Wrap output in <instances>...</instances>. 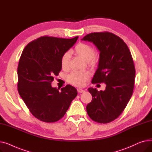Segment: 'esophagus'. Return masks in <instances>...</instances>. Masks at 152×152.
<instances>
[{
	"label": "esophagus",
	"instance_id": "1",
	"mask_svg": "<svg viewBox=\"0 0 152 152\" xmlns=\"http://www.w3.org/2000/svg\"><path fill=\"white\" fill-rule=\"evenodd\" d=\"M77 92H78L79 93H83V92H84V90L81 89H79V88L77 89Z\"/></svg>",
	"mask_w": 152,
	"mask_h": 152
}]
</instances>
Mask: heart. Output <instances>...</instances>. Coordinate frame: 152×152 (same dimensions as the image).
Returning <instances> with one entry per match:
<instances>
[{
    "instance_id": "obj_1",
    "label": "heart",
    "mask_w": 152,
    "mask_h": 152,
    "mask_svg": "<svg viewBox=\"0 0 152 152\" xmlns=\"http://www.w3.org/2000/svg\"><path fill=\"white\" fill-rule=\"evenodd\" d=\"M73 53L87 61L91 67H95L97 65L98 60L94 56L95 50L94 48L85 43L79 42L73 49ZM69 55L68 53H63L61 57V66L64 69H66L69 66ZM90 76L89 73L87 71H73L66 77V81L72 85L77 87L84 86Z\"/></svg>"
}]
</instances>
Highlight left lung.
Here are the masks:
<instances>
[{"mask_svg": "<svg viewBox=\"0 0 152 152\" xmlns=\"http://www.w3.org/2000/svg\"><path fill=\"white\" fill-rule=\"evenodd\" d=\"M82 39L94 43L100 51L92 83L106 84L103 91L88 89L92 99L87 113L95 122L108 123L120 116L132 95L135 75L132 57L123 40L109 32L91 33Z\"/></svg>", "mask_w": 152, "mask_h": 152, "instance_id": "1", "label": "left lung"}]
</instances>
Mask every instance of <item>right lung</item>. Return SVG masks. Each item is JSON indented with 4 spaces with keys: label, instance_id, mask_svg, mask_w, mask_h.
<instances>
[{
    "label": "right lung",
    "instance_id": "obj_1",
    "mask_svg": "<svg viewBox=\"0 0 152 152\" xmlns=\"http://www.w3.org/2000/svg\"><path fill=\"white\" fill-rule=\"evenodd\" d=\"M72 39L40 37L24 49L18 66V91L30 112L45 123L58 121L77 94L66 85L59 91L52 87L53 76L61 69V57L76 42Z\"/></svg>",
    "mask_w": 152,
    "mask_h": 152
}]
</instances>
